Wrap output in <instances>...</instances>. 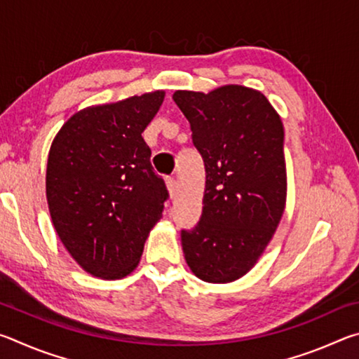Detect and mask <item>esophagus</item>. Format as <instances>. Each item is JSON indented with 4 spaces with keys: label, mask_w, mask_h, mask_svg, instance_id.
I'll use <instances>...</instances> for the list:
<instances>
[{
    "label": "esophagus",
    "mask_w": 359,
    "mask_h": 359,
    "mask_svg": "<svg viewBox=\"0 0 359 359\" xmlns=\"http://www.w3.org/2000/svg\"><path fill=\"white\" fill-rule=\"evenodd\" d=\"M166 185H168V190H169V194H171V198H174L175 193H177V180H175L174 177H168Z\"/></svg>",
    "instance_id": "34e87169"
}]
</instances>
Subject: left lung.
Segmentation results:
<instances>
[{
	"label": "left lung",
	"instance_id": "obj_1",
	"mask_svg": "<svg viewBox=\"0 0 359 359\" xmlns=\"http://www.w3.org/2000/svg\"><path fill=\"white\" fill-rule=\"evenodd\" d=\"M172 100L190 121L205 168L201 218L180 233L187 264L204 282L238 280L257 263L283 215L282 120L263 93L241 85L208 95L179 90Z\"/></svg>",
	"mask_w": 359,
	"mask_h": 359
}]
</instances>
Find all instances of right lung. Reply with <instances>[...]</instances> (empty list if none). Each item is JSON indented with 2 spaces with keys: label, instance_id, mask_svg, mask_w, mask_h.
<instances>
[{
  "label": "right lung",
  "instance_id": "1",
  "mask_svg": "<svg viewBox=\"0 0 359 359\" xmlns=\"http://www.w3.org/2000/svg\"><path fill=\"white\" fill-rule=\"evenodd\" d=\"M165 92L87 107L66 121L48 151L46 193L66 250L96 277L135 269L169 198L142 131Z\"/></svg>",
  "mask_w": 359,
  "mask_h": 359
}]
</instances>
